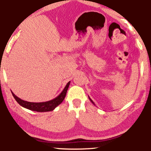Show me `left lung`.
<instances>
[{
	"label": "left lung",
	"instance_id": "obj_1",
	"mask_svg": "<svg viewBox=\"0 0 151 151\" xmlns=\"http://www.w3.org/2000/svg\"><path fill=\"white\" fill-rule=\"evenodd\" d=\"M89 100H90V101H91V103H92V104H93V105H95V104H94V102H93V101H92V100H91V99H90V97H89ZM95 106H96V105H95Z\"/></svg>",
	"mask_w": 151,
	"mask_h": 151
}]
</instances>
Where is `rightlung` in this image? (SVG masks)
Returning <instances> with one entry per match:
<instances>
[{"label":"right lung","mask_w":151,"mask_h":151,"mask_svg":"<svg viewBox=\"0 0 151 151\" xmlns=\"http://www.w3.org/2000/svg\"><path fill=\"white\" fill-rule=\"evenodd\" d=\"M70 81H69L62 90V91L60 94L58 95L57 97H55L53 99L50 100V101H45V102H29L27 101H24V100L21 99L16 95L15 94L13 91H11L12 94H13V97L16 100V101L20 104L21 106L24 107V108L29 109V110L34 111L37 112H47V111H53L54 109L56 108L58 105L63 101L66 96V93H67V89H68L69 86H70Z\"/></svg>","instance_id":"1"}]
</instances>
